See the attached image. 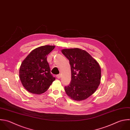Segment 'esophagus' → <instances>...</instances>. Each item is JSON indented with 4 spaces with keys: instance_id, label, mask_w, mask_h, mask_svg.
I'll return each instance as SVG.
<instances>
[{
    "instance_id": "1",
    "label": "esophagus",
    "mask_w": 130,
    "mask_h": 130,
    "mask_svg": "<svg viewBox=\"0 0 130 130\" xmlns=\"http://www.w3.org/2000/svg\"><path fill=\"white\" fill-rule=\"evenodd\" d=\"M60 77H61V75H60V74L56 75V78H57V79H60Z\"/></svg>"
}]
</instances>
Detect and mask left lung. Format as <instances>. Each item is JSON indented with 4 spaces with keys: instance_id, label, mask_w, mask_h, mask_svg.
<instances>
[{
    "instance_id": "left-lung-1",
    "label": "left lung",
    "mask_w": 130,
    "mask_h": 130,
    "mask_svg": "<svg viewBox=\"0 0 130 130\" xmlns=\"http://www.w3.org/2000/svg\"><path fill=\"white\" fill-rule=\"evenodd\" d=\"M61 52L69 59L71 69V81L68 86H65V91L73 100H84L96 91L100 84L101 67L98 61L84 50L64 49Z\"/></svg>"
}]
</instances>
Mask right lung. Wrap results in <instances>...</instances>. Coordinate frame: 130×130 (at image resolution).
Segmentation results:
<instances>
[{
  "label": "right lung",
  "instance_id": "right-lung-1",
  "mask_svg": "<svg viewBox=\"0 0 130 130\" xmlns=\"http://www.w3.org/2000/svg\"><path fill=\"white\" fill-rule=\"evenodd\" d=\"M55 46L46 45L33 50L22 61L19 70L20 81L29 92L40 94L46 91L55 78L50 72L47 56Z\"/></svg>",
  "mask_w": 130,
  "mask_h": 130
}]
</instances>
